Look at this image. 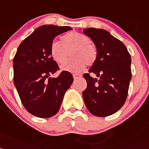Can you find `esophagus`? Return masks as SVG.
Masks as SVG:
<instances>
[{
  "instance_id": "34e87169",
  "label": "esophagus",
  "mask_w": 149,
  "mask_h": 149,
  "mask_svg": "<svg viewBox=\"0 0 149 149\" xmlns=\"http://www.w3.org/2000/svg\"><path fill=\"white\" fill-rule=\"evenodd\" d=\"M73 79H77L80 78V77L82 76V75L81 74H73Z\"/></svg>"
}]
</instances>
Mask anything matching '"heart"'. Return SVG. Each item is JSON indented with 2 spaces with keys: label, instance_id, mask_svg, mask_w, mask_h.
Returning <instances> with one entry per match:
<instances>
[{
  "label": "heart",
  "instance_id": "heart-1",
  "mask_svg": "<svg viewBox=\"0 0 149 149\" xmlns=\"http://www.w3.org/2000/svg\"><path fill=\"white\" fill-rule=\"evenodd\" d=\"M70 51L73 58L64 63L61 68L72 73L82 70L85 64H93L97 56L96 47L91 43L89 37L79 32H70L62 37L61 43L54 40L50 45V55L58 64L64 63Z\"/></svg>",
  "mask_w": 149,
  "mask_h": 149
}]
</instances>
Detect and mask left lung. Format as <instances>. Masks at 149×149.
Instances as JSON below:
<instances>
[{"mask_svg": "<svg viewBox=\"0 0 149 149\" xmlns=\"http://www.w3.org/2000/svg\"><path fill=\"white\" fill-rule=\"evenodd\" d=\"M83 33L94 42L97 56L89 73H85L87 88L82 92L85 106L98 117L111 116L126 101L131 79V57L121 41L106 30L88 28Z\"/></svg>", "mask_w": 149, "mask_h": 149, "instance_id": "8db88e82", "label": "left lung"}]
</instances>
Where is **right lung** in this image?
<instances>
[{
  "instance_id": "right-lung-1",
  "label": "right lung",
  "mask_w": 149,
  "mask_h": 149,
  "mask_svg": "<svg viewBox=\"0 0 149 149\" xmlns=\"http://www.w3.org/2000/svg\"><path fill=\"white\" fill-rule=\"evenodd\" d=\"M70 30L69 26L52 24L39 27L21 42L14 57V85L24 108L37 117L55 116L73 82L67 71H62L57 78L50 77L59 70L50 55L51 42Z\"/></svg>"
}]
</instances>
